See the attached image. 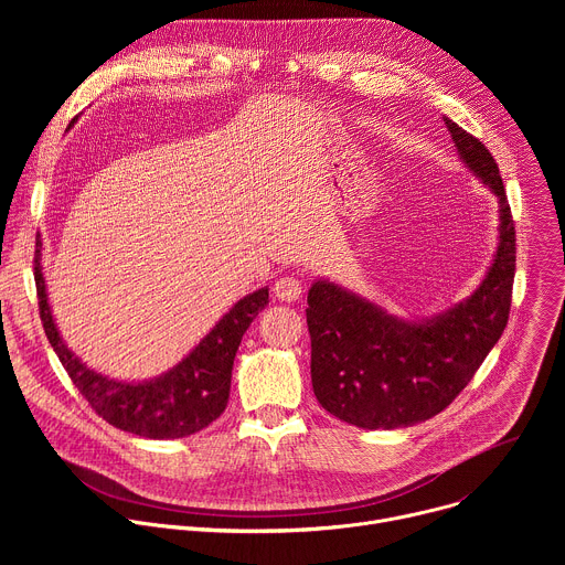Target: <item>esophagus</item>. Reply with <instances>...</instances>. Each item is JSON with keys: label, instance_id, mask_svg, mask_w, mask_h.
Listing matches in <instances>:
<instances>
[{"label": "esophagus", "instance_id": "obj_1", "mask_svg": "<svg viewBox=\"0 0 565 565\" xmlns=\"http://www.w3.org/2000/svg\"><path fill=\"white\" fill-rule=\"evenodd\" d=\"M273 292H275V297L277 299H281V301H297L299 297H301V292H303V284H301V279L299 277H292V275H286V277H279L277 281H275V286H273Z\"/></svg>", "mask_w": 565, "mask_h": 565}]
</instances>
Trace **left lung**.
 I'll return each instance as SVG.
<instances>
[{
    "mask_svg": "<svg viewBox=\"0 0 565 565\" xmlns=\"http://www.w3.org/2000/svg\"><path fill=\"white\" fill-rule=\"evenodd\" d=\"M465 163L501 203V244L478 290L425 321L388 317L327 281L308 292L312 388L335 418L362 429L409 427L447 409L501 340L516 270V232L499 166L476 136L445 118Z\"/></svg>",
    "mask_w": 565,
    "mask_h": 565,
    "instance_id": "left-lung-1",
    "label": "left lung"
}]
</instances>
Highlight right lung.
Wrapping results in <instances>:
<instances>
[{
  "mask_svg": "<svg viewBox=\"0 0 565 565\" xmlns=\"http://www.w3.org/2000/svg\"><path fill=\"white\" fill-rule=\"evenodd\" d=\"M40 248L38 238L33 275L44 333L71 382L103 420L136 436L163 440L196 434L225 412L234 355L253 319L268 306V288L236 301L177 369L151 382L127 384L89 371L64 347L46 301Z\"/></svg>",
  "mask_w": 565,
  "mask_h": 565,
  "instance_id": "add662e5",
  "label": "right lung"
}]
</instances>
